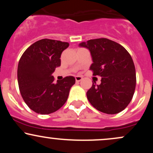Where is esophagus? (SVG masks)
I'll list each match as a JSON object with an SVG mask.
<instances>
[{
    "label": "esophagus",
    "instance_id": "1",
    "mask_svg": "<svg viewBox=\"0 0 153 153\" xmlns=\"http://www.w3.org/2000/svg\"><path fill=\"white\" fill-rule=\"evenodd\" d=\"M82 79V78L81 76H79V75L75 76V80H76V82H80Z\"/></svg>",
    "mask_w": 153,
    "mask_h": 153
}]
</instances>
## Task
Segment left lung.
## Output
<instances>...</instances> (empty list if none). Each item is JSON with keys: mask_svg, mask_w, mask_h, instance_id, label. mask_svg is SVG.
Returning a JSON list of instances; mask_svg holds the SVG:
<instances>
[{"mask_svg": "<svg viewBox=\"0 0 153 153\" xmlns=\"http://www.w3.org/2000/svg\"><path fill=\"white\" fill-rule=\"evenodd\" d=\"M90 50L93 75L101 77V84L87 91V98L94 108L103 113L115 114L130 103L136 86V73L127 50L106 38L91 39L80 44Z\"/></svg>", "mask_w": 153, "mask_h": 153, "instance_id": "1", "label": "left lung"}]
</instances>
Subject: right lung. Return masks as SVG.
<instances>
[{
  "mask_svg": "<svg viewBox=\"0 0 153 153\" xmlns=\"http://www.w3.org/2000/svg\"><path fill=\"white\" fill-rule=\"evenodd\" d=\"M68 46V42L43 39L28 47L19 59V91L24 102L36 113H53L68 100L75 78L67 76L54 83L52 74L60 66L61 54Z\"/></svg>",
  "mask_w": 153,
  "mask_h": 153,
  "instance_id": "obj_1",
  "label": "right lung"
}]
</instances>
